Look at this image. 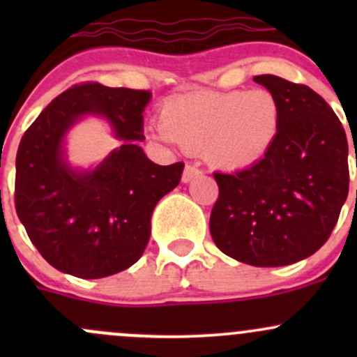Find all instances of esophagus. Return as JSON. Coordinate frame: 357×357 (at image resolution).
<instances>
[{"label":"esophagus","instance_id":"obj_1","mask_svg":"<svg viewBox=\"0 0 357 357\" xmlns=\"http://www.w3.org/2000/svg\"><path fill=\"white\" fill-rule=\"evenodd\" d=\"M202 174V171L199 167H195V165H186L185 171H183V176H181V181L183 183H190L192 179L199 178Z\"/></svg>","mask_w":357,"mask_h":357}]
</instances>
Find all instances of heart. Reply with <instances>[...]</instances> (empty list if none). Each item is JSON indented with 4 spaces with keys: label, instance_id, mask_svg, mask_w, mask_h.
Returning a JSON list of instances; mask_svg holds the SVG:
<instances>
[{
    "label": "heart",
    "instance_id": "heart-1",
    "mask_svg": "<svg viewBox=\"0 0 357 357\" xmlns=\"http://www.w3.org/2000/svg\"><path fill=\"white\" fill-rule=\"evenodd\" d=\"M282 129V105L269 89L193 93L162 109L157 136L204 153L222 169H245L273 149Z\"/></svg>",
    "mask_w": 357,
    "mask_h": 357
}]
</instances>
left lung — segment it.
Instances as JSON below:
<instances>
[{"label": "left lung", "mask_w": 357, "mask_h": 357, "mask_svg": "<svg viewBox=\"0 0 357 357\" xmlns=\"http://www.w3.org/2000/svg\"><path fill=\"white\" fill-rule=\"evenodd\" d=\"M282 105L273 149L250 167L214 172L219 197L211 235L221 252L257 268H278L319 250L349 193V146L328 103L304 84L255 75Z\"/></svg>", "instance_id": "obj_1"}]
</instances>
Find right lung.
Instances as JSON below:
<instances>
[{
  "label": "right lung",
  "instance_id": "1",
  "mask_svg": "<svg viewBox=\"0 0 357 357\" xmlns=\"http://www.w3.org/2000/svg\"><path fill=\"white\" fill-rule=\"evenodd\" d=\"M152 93L82 82L56 96L24 132L15 160V208L39 254L84 280L115 275L142 257L157 202L185 164H153L143 142ZM86 114L103 116L123 145L93 169H74L63 143Z\"/></svg>",
  "mask_w": 357,
  "mask_h": 357
}]
</instances>
